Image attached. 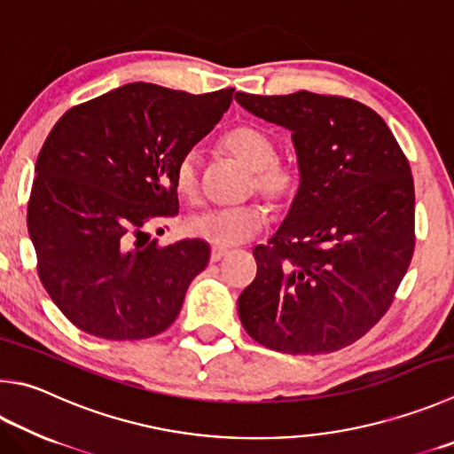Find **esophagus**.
Instances as JSON below:
<instances>
[{
    "label": "esophagus",
    "mask_w": 454,
    "mask_h": 454,
    "mask_svg": "<svg viewBox=\"0 0 454 454\" xmlns=\"http://www.w3.org/2000/svg\"><path fill=\"white\" fill-rule=\"evenodd\" d=\"M226 254H228L226 248H216V246H214V248L210 250V260H212V262H220L222 258H224Z\"/></svg>",
    "instance_id": "obj_1"
}]
</instances>
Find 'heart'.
<instances>
[{
    "label": "heart",
    "mask_w": 454,
    "mask_h": 454,
    "mask_svg": "<svg viewBox=\"0 0 454 454\" xmlns=\"http://www.w3.org/2000/svg\"><path fill=\"white\" fill-rule=\"evenodd\" d=\"M222 146L252 170L248 192H258L271 208H286L301 191L303 172L295 160L278 159V146L266 130L254 125H240L228 130ZM175 188L186 202H199L202 194L200 153L196 148L180 156L175 167ZM266 224V210L258 202L230 208H214L196 214L186 222V232L216 248L250 240Z\"/></svg>",
    "instance_id": "obj_1"
}]
</instances>
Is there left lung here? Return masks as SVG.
<instances>
[{"mask_svg": "<svg viewBox=\"0 0 454 454\" xmlns=\"http://www.w3.org/2000/svg\"><path fill=\"white\" fill-rule=\"evenodd\" d=\"M246 111L292 130L303 172L290 214L238 298L252 340L317 356L364 337L387 309L413 258L415 184L405 153L367 105L298 90L236 93Z\"/></svg>", "mask_w": 454, "mask_h": 454, "instance_id": "left-lung-1", "label": "left lung"}]
</instances>
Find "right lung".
<instances>
[{"mask_svg": "<svg viewBox=\"0 0 454 454\" xmlns=\"http://www.w3.org/2000/svg\"><path fill=\"white\" fill-rule=\"evenodd\" d=\"M232 95L129 83L55 122L35 162L27 228L41 284L81 332L133 341L176 319L210 246L186 238L159 248L146 228L178 214L176 162Z\"/></svg>", "mask_w": 454, "mask_h": 454, "instance_id": "1", "label": "right lung"}]
</instances>
